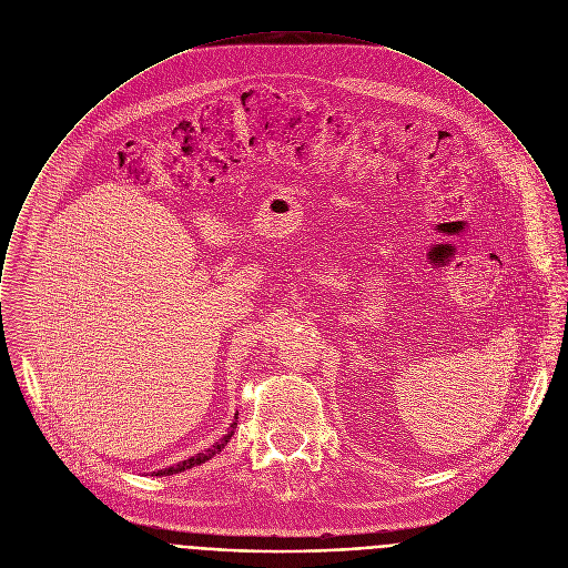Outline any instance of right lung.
Returning <instances> with one entry per match:
<instances>
[{
    "mask_svg": "<svg viewBox=\"0 0 568 568\" xmlns=\"http://www.w3.org/2000/svg\"><path fill=\"white\" fill-rule=\"evenodd\" d=\"M237 418V416H235ZM235 425L237 423H231V429H229V434H224L217 443H213V447H209L206 452H202V454H197V456H191L187 460H183V463H179L176 467H168V469H161V471H156V476H170V474H179V471H185V469H191V467H195V465H202L204 460H209V458H213L217 452H222V447L229 443V438L233 436V429H235Z\"/></svg>",
    "mask_w": 568,
    "mask_h": 568,
    "instance_id": "obj_1",
    "label": "right lung"
}]
</instances>
